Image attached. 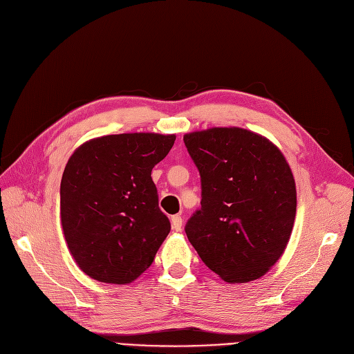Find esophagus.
I'll list each match as a JSON object with an SVG mask.
<instances>
[{
    "label": "esophagus",
    "mask_w": 354,
    "mask_h": 354,
    "mask_svg": "<svg viewBox=\"0 0 354 354\" xmlns=\"http://www.w3.org/2000/svg\"><path fill=\"white\" fill-rule=\"evenodd\" d=\"M172 229L176 232L182 230V217L179 214L172 216Z\"/></svg>",
    "instance_id": "1"
}]
</instances>
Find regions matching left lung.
I'll use <instances>...</instances> for the list:
<instances>
[{
	"label": "left lung",
	"mask_w": 354,
	"mask_h": 354,
	"mask_svg": "<svg viewBox=\"0 0 354 354\" xmlns=\"http://www.w3.org/2000/svg\"><path fill=\"white\" fill-rule=\"evenodd\" d=\"M201 178V207L185 233L203 263L227 283H246L276 264L296 216V187L281 151L242 128L184 136Z\"/></svg>",
	"instance_id": "obj_1"
}]
</instances>
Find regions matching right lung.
I'll return each mask as SVG.
<instances>
[{"mask_svg": "<svg viewBox=\"0 0 354 354\" xmlns=\"http://www.w3.org/2000/svg\"><path fill=\"white\" fill-rule=\"evenodd\" d=\"M175 136L118 134L78 147L61 179V221L75 263L103 283L134 281L170 232L151 169Z\"/></svg>", "mask_w": 354, "mask_h": 354, "instance_id": "add662e5", "label": "right lung"}]
</instances>
